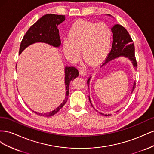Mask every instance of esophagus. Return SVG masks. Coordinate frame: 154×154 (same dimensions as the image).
<instances>
[{
    "label": "esophagus",
    "instance_id": "esophagus-1",
    "mask_svg": "<svg viewBox=\"0 0 154 154\" xmlns=\"http://www.w3.org/2000/svg\"><path fill=\"white\" fill-rule=\"evenodd\" d=\"M80 74L82 76H83V75H85L86 74V71H85L84 69H81L80 70Z\"/></svg>",
    "mask_w": 154,
    "mask_h": 154
}]
</instances>
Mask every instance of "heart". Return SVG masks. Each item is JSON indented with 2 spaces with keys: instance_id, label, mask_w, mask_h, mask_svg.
I'll return each mask as SVG.
<instances>
[{
  "instance_id": "1",
  "label": "heart",
  "mask_w": 154,
  "mask_h": 154,
  "mask_svg": "<svg viewBox=\"0 0 154 154\" xmlns=\"http://www.w3.org/2000/svg\"><path fill=\"white\" fill-rule=\"evenodd\" d=\"M112 39V31L105 23L78 20L70 27L67 39L62 42V51L66 58L72 63L80 58L90 65L102 62L108 56Z\"/></svg>"
}]
</instances>
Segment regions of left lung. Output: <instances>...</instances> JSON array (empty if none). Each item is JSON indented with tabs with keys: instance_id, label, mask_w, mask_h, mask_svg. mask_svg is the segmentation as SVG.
<instances>
[{
	"instance_id": "left-lung-1",
	"label": "left lung",
	"mask_w": 154,
	"mask_h": 154,
	"mask_svg": "<svg viewBox=\"0 0 154 154\" xmlns=\"http://www.w3.org/2000/svg\"><path fill=\"white\" fill-rule=\"evenodd\" d=\"M111 29L113 32V43L111 51L105 60V63L110 61L111 60L121 57V56H123V57H127L131 60L136 71L137 63L136 57H135L134 44L133 43L132 39L131 36H130L128 32L123 26L119 24H116L113 27H112ZM90 78L91 77L88 78L87 80L88 87ZM135 88H136V82L134 84L132 92L134 91ZM88 98H89L90 102L91 103L89 96H88ZM101 114L103 115V114ZM105 116L110 115L105 114Z\"/></svg>"
}]
</instances>
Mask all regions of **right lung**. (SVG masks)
I'll list each match as a JSON object with an SVG mask.
<instances>
[{
    "mask_svg": "<svg viewBox=\"0 0 154 154\" xmlns=\"http://www.w3.org/2000/svg\"><path fill=\"white\" fill-rule=\"evenodd\" d=\"M65 15H55V14H47L42 17L40 19L30 27L23 37L20 45L19 54L22 53L27 46L35 42H45L54 47H59L61 44L59 36V31L57 28L58 25L65 20ZM65 84H66V97L62 103L58 107L52 112L47 114H40L35 112L42 116L50 117L57 114L61 109L68 99L69 87L70 83L74 78L78 76L79 72L77 69L74 67H66L65 68Z\"/></svg>",
    "mask_w": 154,
    "mask_h": 154,
    "instance_id": "1",
    "label": "right lung"
}]
</instances>
